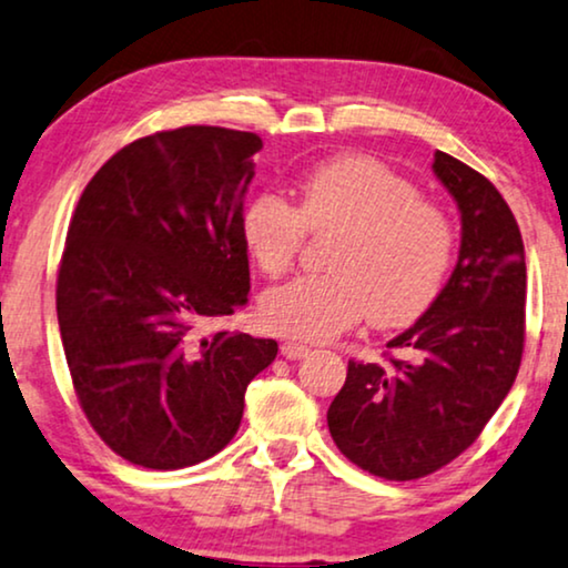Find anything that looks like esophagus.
<instances>
[{
    "label": "esophagus",
    "mask_w": 568,
    "mask_h": 568,
    "mask_svg": "<svg viewBox=\"0 0 568 568\" xmlns=\"http://www.w3.org/2000/svg\"><path fill=\"white\" fill-rule=\"evenodd\" d=\"M280 354L285 358H304L308 354V346H304V343L298 341H285L283 346H280Z\"/></svg>",
    "instance_id": "34e87169"
}]
</instances>
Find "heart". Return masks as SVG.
<instances>
[{"instance_id": "obj_1", "label": "heart", "mask_w": 568, "mask_h": 568, "mask_svg": "<svg viewBox=\"0 0 568 568\" xmlns=\"http://www.w3.org/2000/svg\"><path fill=\"white\" fill-rule=\"evenodd\" d=\"M306 231L329 233L327 275H304L264 293L262 325L298 341H327L367 317L400 327L425 314L456 254L454 222L443 206L372 156L341 154L298 181V210L260 191L241 212V235L262 275L280 277Z\"/></svg>"}]
</instances>
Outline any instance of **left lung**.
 Here are the masks:
<instances>
[{
  "instance_id": "obj_1",
  "label": "left lung",
  "mask_w": 568,
  "mask_h": 568,
  "mask_svg": "<svg viewBox=\"0 0 568 568\" xmlns=\"http://www.w3.org/2000/svg\"><path fill=\"white\" fill-rule=\"evenodd\" d=\"M433 172L462 212V248L448 283L385 364L348 362L327 408L341 454L385 479H419L450 464L511 390L524 351L527 264L519 225L498 189L435 152Z\"/></svg>"
}]
</instances>
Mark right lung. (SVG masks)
<instances>
[{"label":"right lung","mask_w":568,"mask_h":568,"mask_svg":"<svg viewBox=\"0 0 568 568\" xmlns=\"http://www.w3.org/2000/svg\"><path fill=\"white\" fill-rule=\"evenodd\" d=\"M256 133L185 125L120 149L78 201L57 275L70 377L97 435L146 469H183L239 433L277 343L201 335L248 301L241 212Z\"/></svg>","instance_id":"obj_1"}]
</instances>
